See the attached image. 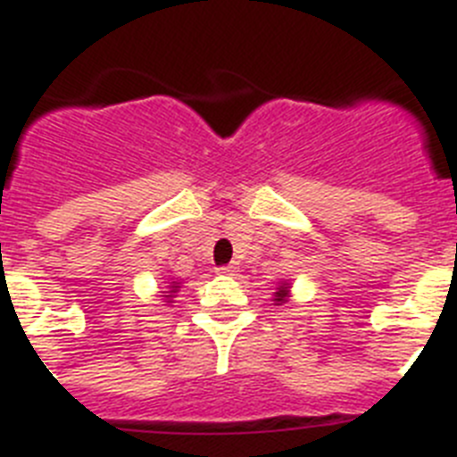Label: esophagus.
Listing matches in <instances>:
<instances>
[{
	"instance_id": "obj_1",
	"label": "esophagus",
	"mask_w": 457,
	"mask_h": 457,
	"mask_svg": "<svg viewBox=\"0 0 457 457\" xmlns=\"http://www.w3.org/2000/svg\"><path fill=\"white\" fill-rule=\"evenodd\" d=\"M220 272L226 274V277H236V274L240 272V268H237L236 263H231V265H224V268H220Z\"/></svg>"
}]
</instances>
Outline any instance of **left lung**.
<instances>
[{
	"label": "left lung",
	"instance_id": "obj_1",
	"mask_svg": "<svg viewBox=\"0 0 457 457\" xmlns=\"http://www.w3.org/2000/svg\"><path fill=\"white\" fill-rule=\"evenodd\" d=\"M290 288H293V286H290L288 278H286V281H278V288L274 290V297H272L274 306L286 304V302H288L290 297H293V295H290Z\"/></svg>",
	"mask_w": 457,
	"mask_h": 457
}]
</instances>
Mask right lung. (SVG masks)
<instances>
[{
  "label": "right lung",
  "instance_id": "obj_1",
  "mask_svg": "<svg viewBox=\"0 0 457 457\" xmlns=\"http://www.w3.org/2000/svg\"><path fill=\"white\" fill-rule=\"evenodd\" d=\"M167 290H160V293H164V295H160V297H162L164 302H173V297H176V293H179L180 290V284H183V281H180V278H171L169 277V281H167Z\"/></svg>",
  "mask_w": 457,
  "mask_h": 457
}]
</instances>
